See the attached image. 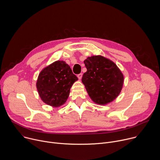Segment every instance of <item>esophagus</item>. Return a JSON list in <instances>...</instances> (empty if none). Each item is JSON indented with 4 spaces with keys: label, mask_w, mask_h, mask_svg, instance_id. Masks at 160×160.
Segmentation results:
<instances>
[{
    "label": "esophagus",
    "mask_w": 160,
    "mask_h": 160,
    "mask_svg": "<svg viewBox=\"0 0 160 160\" xmlns=\"http://www.w3.org/2000/svg\"><path fill=\"white\" fill-rule=\"evenodd\" d=\"M77 77L78 78L79 80H81L82 78V73H80V74L77 75Z\"/></svg>",
    "instance_id": "34e87169"
}]
</instances>
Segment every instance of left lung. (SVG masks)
<instances>
[{"instance_id": "1", "label": "left lung", "mask_w": 160, "mask_h": 160, "mask_svg": "<svg viewBox=\"0 0 160 160\" xmlns=\"http://www.w3.org/2000/svg\"><path fill=\"white\" fill-rule=\"evenodd\" d=\"M83 62L87 70L82 82L92 101L106 105L117 99L124 82V75L117 65L101 55L88 57Z\"/></svg>"}]
</instances>
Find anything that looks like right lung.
<instances>
[{
	"instance_id": "1",
	"label": "right lung",
	"mask_w": 160,
	"mask_h": 160,
	"mask_svg": "<svg viewBox=\"0 0 160 160\" xmlns=\"http://www.w3.org/2000/svg\"><path fill=\"white\" fill-rule=\"evenodd\" d=\"M78 78L64 61H56L43 68L36 87L41 100L53 108L63 105L67 101L73 84Z\"/></svg>"
}]
</instances>
